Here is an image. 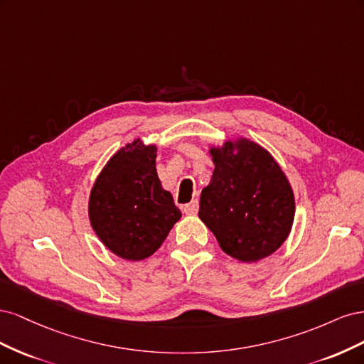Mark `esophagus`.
<instances>
[{"mask_svg": "<svg viewBox=\"0 0 364 364\" xmlns=\"http://www.w3.org/2000/svg\"><path fill=\"white\" fill-rule=\"evenodd\" d=\"M197 211H199V202L197 200H193L191 203L183 206V213L186 215H194V214H197Z\"/></svg>", "mask_w": 364, "mask_h": 364, "instance_id": "obj_1", "label": "esophagus"}]
</instances>
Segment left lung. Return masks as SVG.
Wrapping results in <instances>:
<instances>
[{
    "label": "left lung",
    "instance_id": "left-lung-1",
    "mask_svg": "<svg viewBox=\"0 0 364 364\" xmlns=\"http://www.w3.org/2000/svg\"><path fill=\"white\" fill-rule=\"evenodd\" d=\"M213 179L199 217L228 255L255 262L279 249L294 218V196L267 150L249 139L211 149Z\"/></svg>",
    "mask_w": 364,
    "mask_h": 364
}]
</instances>
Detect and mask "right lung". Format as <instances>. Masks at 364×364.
Here are the masks:
<instances>
[{"label":"right lung","instance_id":"right-lung-1","mask_svg":"<svg viewBox=\"0 0 364 364\" xmlns=\"http://www.w3.org/2000/svg\"><path fill=\"white\" fill-rule=\"evenodd\" d=\"M156 173V147L136 139L106 164L90 197V220L103 245L119 258L155 253L181 218Z\"/></svg>","mask_w":364,"mask_h":364}]
</instances>
